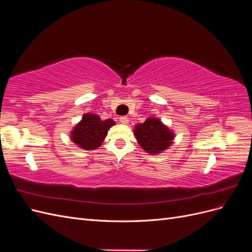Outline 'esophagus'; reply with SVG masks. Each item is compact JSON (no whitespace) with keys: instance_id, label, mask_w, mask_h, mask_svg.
I'll use <instances>...</instances> for the list:
<instances>
[{"instance_id":"1","label":"esophagus","mask_w":252,"mask_h":252,"mask_svg":"<svg viewBox=\"0 0 252 252\" xmlns=\"http://www.w3.org/2000/svg\"><path fill=\"white\" fill-rule=\"evenodd\" d=\"M120 121H121V123H122V124H124V125H127V124L129 123V119H128V118H126V117H122V118H120Z\"/></svg>"}]
</instances>
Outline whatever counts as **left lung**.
I'll list each match as a JSON object with an SVG mask.
<instances>
[{"mask_svg": "<svg viewBox=\"0 0 252 252\" xmlns=\"http://www.w3.org/2000/svg\"><path fill=\"white\" fill-rule=\"evenodd\" d=\"M133 133L143 150L150 155L162 154L171 146L175 138L173 130L154 116L135 125Z\"/></svg>", "mask_w": 252, "mask_h": 252, "instance_id": "left-lung-1", "label": "left lung"}]
</instances>
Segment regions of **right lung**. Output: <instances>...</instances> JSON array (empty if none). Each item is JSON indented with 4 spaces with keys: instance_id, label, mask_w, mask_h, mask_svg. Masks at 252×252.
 <instances>
[{
    "instance_id": "right-lung-1",
    "label": "right lung",
    "mask_w": 252,
    "mask_h": 252,
    "mask_svg": "<svg viewBox=\"0 0 252 252\" xmlns=\"http://www.w3.org/2000/svg\"><path fill=\"white\" fill-rule=\"evenodd\" d=\"M113 125L116 122L111 119L103 121L95 113H85L70 131V140L84 150H94L101 146Z\"/></svg>"
}]
</instances>
